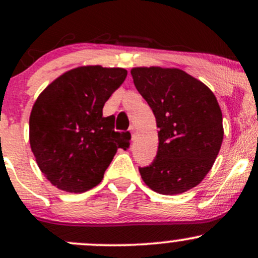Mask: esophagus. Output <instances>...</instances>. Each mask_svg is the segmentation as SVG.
I'll return each instance as SVG.
<instances>
[{
	"label": "esophagus",
	"instance_id": "esophagus-1",
	"mask_svg": "<svg viewBox=\"0 0 258 258\" xmlns=\"http://www.w3.org/2000/svg\"><path fill=\"white\" fill-rule=\"evenodd\" d=\"M130 131H131L132 135L135 136V133H136V126H135V125H131V126H130Z\"/></svg>",
	"mask_w": 258,
	"mask_h": 258
}]
</instances>
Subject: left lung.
I'll return each mask as SVG.
<instances>
[{"label": "left lung", "instance_id": "obj_1", "mask_svg": "<svg viewBox=\"0 0 258 258\" xmlns=\"http://www.w3.org/2000/svg\"><path fill=\"white\" fill-rule=\"evenodd\" d=\"M131 74L160 128L155 159L139 167V173L156 193H184L204 179L221 149L223 125L217 99L183 70L135 68Z\"/></svg>", "mask_w": 258, "mask_h": 258}]
</instances>
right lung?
<instances>
[{
  "label": "right lung",
  "mask_w": 258,
  "mask_h": 258,
  "mask_svg": "<svg viewBox=\"0 0 258 258\" xmlns=\"http://www.w3.org/2000/svg\"><path fill=\"white\" fill-rule=\"evenodd\" d=\"M127 72L99 65L80 67L55 79L32 106L30 146L47 179L61 190L84 193L99 184L130 132L114 130L103 106Z\"/></svg>",
  "instance_id": "add662e5"
}]
</instances>
